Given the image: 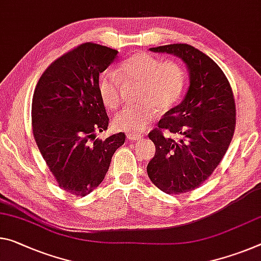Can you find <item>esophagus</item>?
<instances>
[{
	"label": "esophagus",
	"instance_id": "1",
	"mask_svg": "<svg viewBox=\"0 0 261 261\" xmlns=\"http://www.w3.org/2000/svg\"><path fill=\"white\" fill-rule=\"evenodd\" d=\"M140 138H143L142 135H138V134H129V135H127V139H129L130 142H135V140H138Z\"/></svg>",
	"mask_w": 261,
	"mask_h": 261
}]
</instances>
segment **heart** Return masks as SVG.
<instances>
[{"label": "heart", "instance_id": "b5f03b06", "mask_svg": "<svg viewBox=\"0 0 261 261\" xmlns=\"http://www.w3.org/2000/svg\"><path fill=\"white\" fill-rule=\"evenodd\" d=\"M121 81L137 82L142 86L138 94L140 107L122 110L115 116L116 130L136 132L145 130L160 113L173 108L179 102L185 87V73L175 61H163L160 58L139 52L126 58L116 72L101 77L100 96L107 109L115 110L119 105Z\"/></svg>", "mask_w": 261, "mask_h": 261}]
</instances>
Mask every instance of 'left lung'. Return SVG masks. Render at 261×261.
Instances as JSON below:
<instances>
[{
  "instance_id": "left-lung-1",
  "label": "left lung",
  "mask_w": 261,
  "mask_h": 261,
  "mask_svg": "<svg viewBox=\"0 0 261 261\" xmlns=\"http://www.w3.org/2000/svg\"><path fill=\"white\" fill-rule=\"evenodd\" d=\"M150 51L180 58L187 67L189 87L181 103L166 111L148 134L155 154L147 165V174L165 193L190 192L212 175L232 139V89L220 66L190 45H164ZM165 130L180 138L168 139Z\"/></svg>"
}]
</instances>
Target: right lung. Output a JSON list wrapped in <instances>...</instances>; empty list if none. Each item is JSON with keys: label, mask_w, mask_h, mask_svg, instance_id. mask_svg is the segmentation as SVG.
<instances>
[{"label": "right lung", "mask_w": 261, "mask_h": 261, "mask_svg": "<svg viewBox=\"0 0 261 261\" xmlns=\"http://www.w3.org/2000/svg\"><path fill=\"white\" fill-rule=\"evenodd\" d=\"M117 51L82 44L48 66L32 98V131L45 163L60 188L86 196L100 185L123 132L102 140L109 118L98 90V76Z\"/></svg>", "instance_id": "add662e5"}]
</instances>
